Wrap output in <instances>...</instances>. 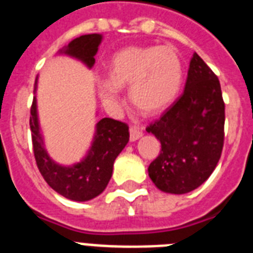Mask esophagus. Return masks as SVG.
<instances>
[{
  "instance_id": "obj_1",
  "label": "esophagus",
  "mask_w": 253,
  "mask_h": 253,
  "mask_svg": "<svg viewBox=\"0 0 253 253\" xmlns=\"http://www.w3.org/2000/svg\"><path fill=\"white\" fill-rule=\"evenodd\" d=\"M141 136H143V130H141L140 127H137V126L130 127V140L131 141L137 140V139Z\"/></svg>"
}]
</instances>
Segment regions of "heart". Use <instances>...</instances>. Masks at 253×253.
I'll return each mask as SVG.
<instances>
[{"label": "heart", "instance_id": "heart-1", "mask_svg": "<svg viewBox=\"0 0 253 253\" xmlns=\"http://www.w3.org/2000/svg\"><path fill=\"white\" fill-rule=\"evenodd\" d=\"M108 78L100 87L102 100L116 101L118 88L130 85L132 105L144 114H157L179 93L183 65L171 46H128L113 55Z\"/></svg>", "mask_w": 253, "mask_h": 253}]
</instances>
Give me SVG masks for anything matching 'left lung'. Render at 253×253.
<instances>
[{
    "label": "left lung",
    "mask_w": 253,
    "mask_h": 253,
    "mask_svg": "<svg viewBox=\"0 0 253 253\" xmlns=\"http://www.w3.org/2000/svg\"><path fill=\"white\" fill-rule=\"evenodd\" d=\"M145 130L161 143L148 168L157 188L187 194L213 173L225 140V102L218 78L199 54L191 59L183 93Z\"/></svg>",
    "instance_id": "8db88e82"
}]
</instances>
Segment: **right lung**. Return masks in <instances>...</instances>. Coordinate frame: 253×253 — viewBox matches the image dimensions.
<instances>
[{
	"instance_id": "obj_1",
	"label": "right lung",
	"mask_w": 253,
	"mask_h": 253,
	"mask_svg": "<svg viewBox=\"0 0 253 253\" xmlns=\"http://www.w3.org/2000/svg\"><path fill=\"white\" fill-rule=\"evenodd\" d=\"M100 42L101 35H83L71 41L61 52L73 55L92 67ZM30 127L39 171L55 192L75 201L91 200L105 190L112 178L117 156L126 147L130 137L127 123L102 118L96 126L93 144L87 157L77 165L66 168L55 164L45 151L39 128L36 97L31 105Z\"/></svg>"
}]
</instances>
